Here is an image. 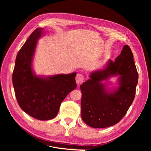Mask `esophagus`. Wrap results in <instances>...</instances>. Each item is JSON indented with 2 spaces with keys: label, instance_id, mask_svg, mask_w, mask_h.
Masks as SVG:
<instances>
[{
  "label": "esophagus",
  "instance_id": "esophagus-1",
  "mask_svg": "<svg viewBox=\"0 0 151 151\" xmlns=\"http://www.w3.org/2000/svg\"><path fill=\"white\" fill-rule=\"evenodd\" d=\"M84 80V76L82 74H77L76 77V81L77 84H81L83 83V81Z\"/></svg>",
  "mask_w": 151,
  "mask_h": 151
}]
</instances>
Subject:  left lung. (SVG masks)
<instances>
[{
    "label": "left lung",
    "instance_id": "left-lung-1",
    "mask_svg": "<svg viewBox=\"0 0 151 151\" xmlns=\"http://www.w3.org/2000/svg\"><path fill=\"white\" fill-rule=\"evenodd\" d=\"M118 76V86L108 88V81ZM90 79L81 84V116L93 128H106L116 124L125 115L133 102L138 72L134 55L128 45L114 62L108 60L103 68L92 72Z\"/></svg>",
    "mask_w": 151,
    "mask_h": 151
}]
</instances>
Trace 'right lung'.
<instances>
[{"label":"right lung","mask_w":151,"mask_h":151,"mask_svg":"<svg viewBox=\"0 0 151 151\" xmlns=\"http://www.w3.org/2000/svg\"><path fill=\"white\" fill-rule=\"evenodd\" d=\"M43 28H36L18 52L12 74L15 95L20 108L40 120L55 117L67 94L77 87L76 72L69 74L38 76L33 69V61L38 40Z\"/></svg>","instance_id":"1"}]
</instances>
